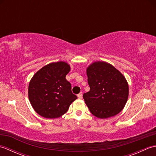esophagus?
I'll return each mask as SVG.
<instances>
[{"mask_svg":"<svg viewBox=\"0 0 156 156\" xmlns=\"http://www.w3.org/2000/svg\"><path fill=\"white\" fill-rule=\"evenodd\" d=\"M77 96H78V98L81 99L82 98V92H80V93H79Z\"/></svg>","mask_w":156,"mask_h":156,"instance_id":"obj_1","label":"esophagus"}]
</instances>
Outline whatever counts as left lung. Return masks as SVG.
Instances as JSON below:
<instances>
[{"label":"left lung","instance_id":"obj_1","mask_svg":"<svg viewBox=\"0 0 156 156\" xmlns=\"http://www.w3.org/2000/svg\"><path fill=\"white\" fill-rule=\"evenodd\" d=\"M87 73L90 90L83 94V98L91 113L101 119L119 113L129 96V86L123 75L104 62L92 64Z\"/></svg>","mask_w":156,"mask_h":156}]
</instances>
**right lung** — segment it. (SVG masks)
Segmentation results:
<instances>
[{
	"label": "right lung",
	"mask_w": 156,
	"mask_h": 156,
	"mask_svg": "<svg viewBox=\"0 0 156 156\" xmlns=\"http://www.w3.org/2000/svg\"><path fill=\"white\" fill-rule=\"evenodd\" d=\"M70 67L64 62L45 66L29 82V101L36 112L48 119L61 117L77 97L72 92L71 84L66 79Z\"/></svg>",
	"instance_id": "obj_1"
}]
</instances>
